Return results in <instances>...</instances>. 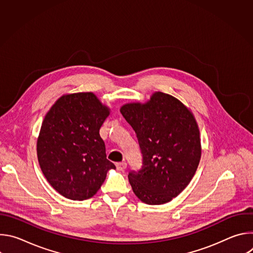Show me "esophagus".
I'll list each match as a JSON object with an SVG mask.
<instances>
[{"instance_id": "esophagus-1", "label": "esophagus", "mask_w": 253, "mask_h": 253, "mask_svg": "<svg viewBox=\"0 0 253 253\" xmlns=\"http://www.w3.org/2000/svg\"><path fill=\"white\" fill-rule=\"evenodd\" d=\"M116 167H117V169H118V170H120V171H123V170H125V169H126V167H127V164H126V162H120V163H116Z\"/></svg>"}]
</instances>
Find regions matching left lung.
<instances>
[{
  "label": "left lung",
  "instance_id": "1",
  "mask_svg": "<svg viewBox=\"0 0 253 253\" xmlns=\"http://www.w3.org/2000/svg\"><path fill=\"white\" fill-rule=\"evenodd\" d=\"M120 112L136 133L142 167L128 174L135 195L159 205L181 193L200 158V133L194 115L175 97L155 92L145 103H127Z\"/></svg>",
  "mask_w": 253,
  "mask_h": 253
}]
</instances>
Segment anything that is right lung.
Here are the masks:
<instances>
[{
    "instance_id": "obj_1",
    "label": "right lung",
    "mask_w": 253,
    "mask_h": 253,
    "mask_svg": "<svg viewBox=\"0 0 253 253\" xmlns=\"http://www.w3.org/2000/svg\"><path fill=\"white\" fill-rule=\"evenodd\" d=\"M110 114L92 92L61 96L46 114L37 140L41 170L50 185L72 200L94 196L115 165L106 158L99 130Z\"/></svg>"
}]
</instances>
